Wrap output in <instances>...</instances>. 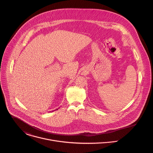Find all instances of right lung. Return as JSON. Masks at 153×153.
<instances>
[{"instance_id":"right-lung-1","label":"right lung","mask_w":153,"mask_h":153,"mask_svg":"<svg viewBox=\"0 0 153 153\" xmlns=\"http://www.w3.org/2000/svg\"><path fill=\"white\" fill-rule=\"evenodd\" d=\"M57 110H58V109H57ZM54 111H55V110H54ZM50 112H51V111H50Z\"/></svg>"}]
</instances>
